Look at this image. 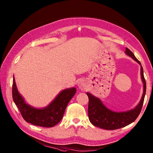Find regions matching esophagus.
Wrapping results in <instances>:
<instances>
[{
    "label": "esophagus",
    "mask_w": 153,
    "mask_h": 153,
    "mask_svg": "<svg viewBox=\"0 0 153 153\" xmlns=\"http://www.w3.org/2000/svg\"><path fill=\"white\" fill-rule=\"evenodd\" d=\"M78 87H79V88L80 89L84 91V90H85L87 89V83H86V82L84 80H82V81H80V82H79Z\"/></svg>",
    "instance_id": "obj_1"
}]
</instances>
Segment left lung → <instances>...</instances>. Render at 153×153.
<instances>
[{
    "label": "left lung",
    "mask_w": 153,
    "mask_h": 153,
    "mask_svg": "<svg viewBox=\"0 0 153 153\" xmlns=\"http://www.w3.org/2000/svg\"><path fill=\"white\" fill-rule=\"evenodd\" d=\"M126 54L141 65V76L143 83V93L140 102L135 108L126 112H116L107 108L99 98L93 96L91 93H87L89 97L88 116L89 121L93 126L107 130H114L130 124L137 119L143 105L146 93V82L143 75V69L140 62L128 48H126Z\"/></svg>",
    "instance_id": "obj_1"
}]
</instances>
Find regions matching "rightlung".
<instances>
[{
	"mask_svg": "<svg viewBox=\"0 0 153 153\" xmlns=\"http://www.w3.org/2000/svg\"><path fill=\"white\" fill-rule=\"evenodd\" d=\"M76 93V89H66L58 94L49 105L43 108H36L27 105L19 93L14 77L12 84V98L25 121L31 124L51 128L60 122L70 100Z\"/></svg>",
	"mask_w": 153,
	"mask_h": 153,
	"instance_id": "obj_1",
	"label": "right lung"
}]
</instances>
